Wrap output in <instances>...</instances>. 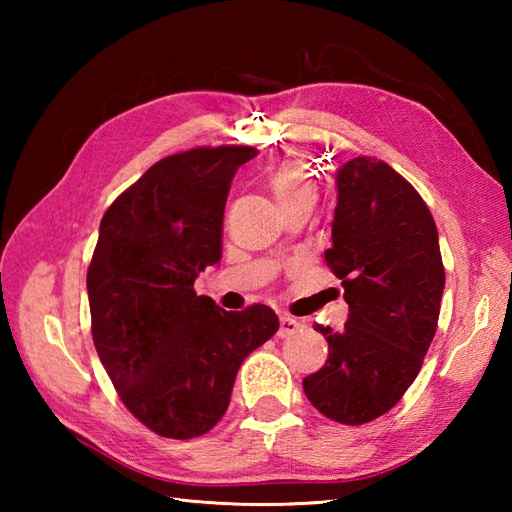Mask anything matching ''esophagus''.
Returning <instances> with one entry per match:
<instances>
[{
  "label": "esophagus",
  "mask_w": 512,
  "mask_h": 512,
  "mask_svg": "<svg viewBox=\"0 0 512 512\" xmlns=\"http://www.w3.org/2000/svg\"><path fill=\"white\" fill-rule=\"evenodd\" d=\"M301 330V323L297 321V319H292V317H288V314H281L279 317V336L281 339H286V336H292V334H297Z\"/></svg>",
  "instance_id": "obj_1"
}]
</instances>
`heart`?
I'll return each instance as SVG.
<instances>
[{
    "label": "heart",
    "mask_w": 512,
    "mask_h": 512,
    "mask_svg": "<svg viewBox=\"0 0 512 512\" xmlns=\"http://www.w3.org/2000/svg\"><path fill=\"white\" fill-rule=\"evenodd\" d=\"M268 184L273 189L281 209H288L292 204L317 200V180H314L312 169L306 165V160L297 156L284 158L279 165L270 171Z\"/></svg>",
    "instance_id": "1"
}]
</instances>
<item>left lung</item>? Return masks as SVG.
<instances>
[{"label":"left lung","instance_id":"left-lung-1","mask_svg":"<svg viewBox=\"0 0 512 512\" xmlns=\"http://www.w3.org/2000/svg\"><path fill=\"white\" fill-rule=\"evenodd\" d=\"M336 189L325 262L343 279L350 317L343 332L314 325L330 356L303 391L325 418L356 427L387 413L416 380L438 330L444 264L429 206L387 162H345Z\"/></svg>","mask_w":512,"mask_h":512}]
</instances>
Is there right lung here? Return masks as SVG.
I'll return each instance as SVG.
<instances>
[{
  "label": "right lung",
  "mask_w": 512,
  "mask_h": 512,
  "mask_svg": "<svg viewBox=\"0 0 512 512\" xmlns=\"http://www.w3.org/2000/svg\"><path fill=\"white\" fill-rule=\"evenodd\" d=\"M255 147H195L149 167L110 204L88 266L92 339L118 398L162 438L226 413L244 358L279 330L273 308L226 312L193 281L222 257L224 206Z\"/></svg>",
  "instance_id": "1"
}]
</instances>
